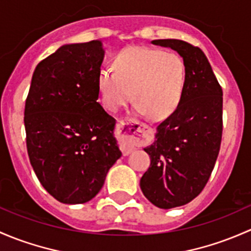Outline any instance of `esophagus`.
<instances>
[{
  "mask_svg": "<svg viewBox=\"0 0 251 251\" xmlns=\"http://www.w3.org/2000/svg\"><path fill=\"white\" fill-rule=\"evenodd\" d=\"M118 128L121 129L122 134L120 147L123 154L126 156L135 149L136 143L144 138L147 131V126L136 120H122L118 122Z\"/></svg>",
  "mask_w": 251,
  "mask_h": 251,
  "instance_id": "1",
  "label": "esophagus"
}]
</instances>
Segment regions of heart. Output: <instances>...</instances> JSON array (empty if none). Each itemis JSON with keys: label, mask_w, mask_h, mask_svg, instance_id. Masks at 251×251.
I'll return each mask as SVG.
<instances>
[{"label": "heart", "mask_w": 251, "mask_h": 251, "mask_svg": "<svg viewBox=\"0 0 251 251\" xmlns=\"http://www.w3.org/2000/svg\"><path fill=\"white\" fill-rule=\"evenodd\" d=\"M186 66L175 53L150 47H128L113 59V69L98 75L100 100L107 110L117 111L135 100V111L152 120L169 116L181 100Z\"/></svg>", "instance_id": "b5f03b06"}]
</instances>
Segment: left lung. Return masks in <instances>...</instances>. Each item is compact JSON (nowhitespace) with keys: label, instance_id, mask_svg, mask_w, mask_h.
<instances>
[{"label":"left lung","instance_id":"obj_1","mask_svg":"<svg viewBox=\"0 0 251 251\" xmlns=\"http://www.w3.org/2000/svg\"><path fill=\"white\" fill-rule=\"evenodd\" d=\"M182 56L186 82L179 105L145 147L151 165L140 180L144 196L162 209L181 206L205 187L220 151L222 88L202 49L181 40H154Z\"/></svg>","mask_w":251,"mask_h":251}]
</instances>
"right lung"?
Returning a JSON list of instances; mask_svg holds the SVG:
<instances>
[{
    "instance_id": "1",
    "label": "right lung",
    "mask_w": 251,
    "mask_h": 251,
    "mask_svg": "<svg viewBox=\"0 0 251 251\" xmlns=\"http://www.w3.org/2000/svg\"><path fill=\"white\" fill-rule=\"evenodd\" d=\"M100 41L63 46L43 59L25 101L26 147L43 187L65 204L86 203L122 156L116 120L98 102Z\"/></svg>"
}]
</instances>
